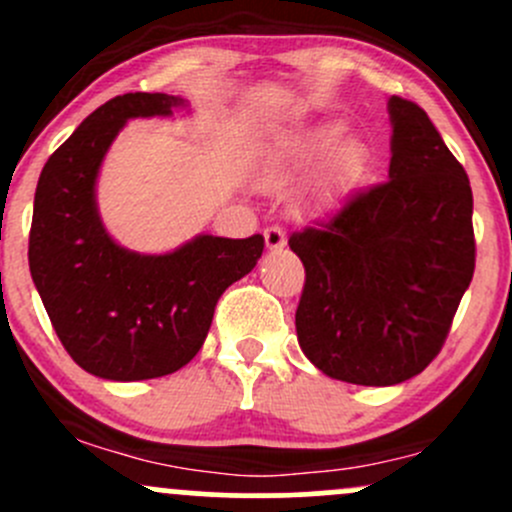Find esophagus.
<instances>
[{
	"label": "esophagus",
	"instance_id": "esophagus-1",
	"mask_svg": "<svg viewBox=\"0 0 512 512\" xmlns=\"http://www.w3.org/2000/svg\"><path fill=\"white\" fill-rule=\"evenodd\" d=\"M265 242H267V250L272 252L282 250V247L287 245V233H284L282 228H277V225H272V228L265 230Z\"/></svg>",
	"mask_w": 512,
	"mask_h": 512
}]
</instances>
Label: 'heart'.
Segmentation results:
<instances>
[{
	"label": "heart",
	"instance_id": "b5f03b06",
	"mask_svg": "<svg viewBox=\"0 0 512 512\" xmlns=\"http://www.w3.org/2000/svg\"><path fill=\"white\" fill-rule=\"evenodd\" d=\"M328 157H333L328 184H331V188H338L353 181L363 171L368 152H365L358 139H348L346 122L328 120L311 127L301 137L289 139V142L272 149L260 161L257 181L267 191H282V188L292 186L299 176H304L306 171L319 166Z\"/></svg>",
	"mask_w": 512,
	"mask_h": 512
}]
</instances>
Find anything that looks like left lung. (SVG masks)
Listing matches in <instances>:
<instances>
[{
    "label": "left lung",
    "mask_w": 512,
    "mask_h": 512,
    "mask_svg": "<svg viewBox=\"0 0 512 512\" xmlns=\"http://www.w3.org/2000/svg\"><path fill=\"white\" fill-rule=\"evenodd\" d=\"M390 179L289 238L304 262L297 338L333 380L385 387L444 346L476 267L464 166L427 112L392 95Z\"/></svg>",
    "instance_id": "left-lung-1"
}]
</instances>
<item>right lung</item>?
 <instances>
[{
	"label": "right lung",
	"mask_w": 512,
	"mask_h": 512,
	"mask_svg": "<svg viewBox=\"0 0 512 512\" xmlns=\"http://www.w3.org/2000/svg\"><path fill=\"white\" fill-rule=\"evenodd\" d=\"M188 107L166 93H127L85 117L43 166L29 233V270L63 348L117 383L176 373L201 351L215 304L252 272L265 238L196 235L164 255L110 238L95 201L102 159L134 117Z\"/></svg>",
	"instance_id": "1"
}]
</instances>
